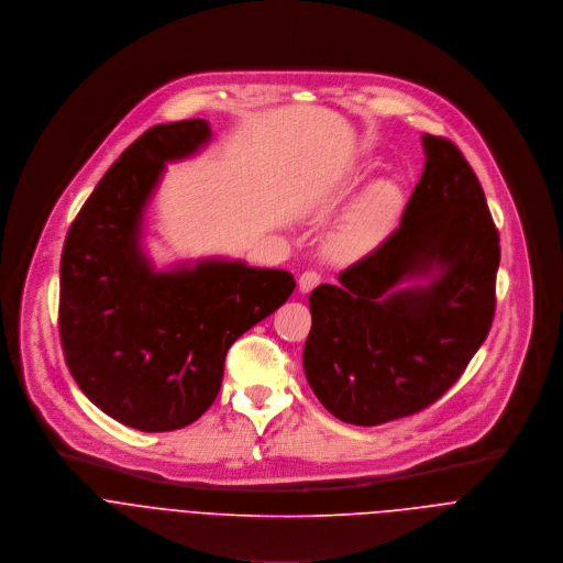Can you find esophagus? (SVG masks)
<instances>
[{
  "label": "esophagus",
  "instance_id": "1",
  "mask_svg": "<svg viewBox=\"0 0 563 563\" xmlns=\"http://www.w3.org/2000/svg\"><path fill=\"white\" fill-rule=\"evenodd\" d=\"M319 282H321L319 273H314V271H306V273L299 277L297 286H299V290H301V292H310Z\"/></svg>",
  "mask_w": 563,
  "mask_h": 563
}]
</instances>
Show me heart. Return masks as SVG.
<instances>
[{"label": "heart", "mask_w": 563, "mask_h": 563, "mask_svg": "<svg viewBox=\"0 0 563 563\" xmlns=\"http://www.w3.org/2000/svg\"><path fill=\"white\" fill-rule=\"evenodd\" d=\"M404 197L393 179H377L360 192L328 238V253L351 262L371 253L395 227Z\"/></svg>", "instance_id": "b5f03b06"}]
</instances>
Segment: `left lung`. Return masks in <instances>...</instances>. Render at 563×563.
<instances>
[{
	"label": "left lung",
	"mask_w": 563,
	"mask_h": 563,
	"mask_svg": "<svg viewBox=\"0 0 563 563\" xmlns=\"http://www.w3.org/2000/svg\"><path fill=\"white\" fill-rule=\"evenodd\" d=\"M426 166L399 229L310 292L306 379L328 412L379 426L437 401L495 314L499 233L462 151L423 135Z\"/></svg>",
	"instance_id": "obj_1"
}]
</instances>
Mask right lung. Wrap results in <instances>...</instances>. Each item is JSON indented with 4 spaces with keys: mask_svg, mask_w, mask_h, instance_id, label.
Wrapping results in <instances>:
<instances>
[{
    "mask_svg": "<svg viewBox=\"0 0 563 563\" xmlns=\"http://www.w3.org/2000/svg\"><path fill=\"white\" fill-rule=\"evenodd\" d=\"M206 120L157 124L112 164L66 235L59 336L81 393L144 432L197 421L214 401L229 349L295 290L286 271L208 257L157 271L144 214L168 162L210 142Z\"/></svg>",
    "mask_w": 563,
    "mask_h": 563,
    "instance_id": "obj_1",
    "label": "right lung"
}]
</instances>
